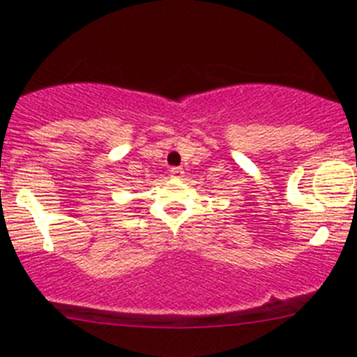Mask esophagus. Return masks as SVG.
<instances>
[{
  "label": "esophagus",
  "instance_id": "obj_1",
  "mask_svg": "<svg viewBox=\"0 0 357 357\" xmlns=\"http://www.w3.org/2000/svg\"><path fill=\"white\" fill-rule=\"evenodd\" d=\"M170 175H172V177H175V178H180L183 175V170H182V168L175 167V168H172V170H170Z\"/></svg>",
  "mask_w": 357,
  "mask_h": 357
}]
</instances>
